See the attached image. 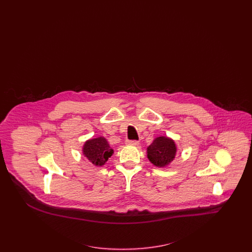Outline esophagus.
<instances>
[{
  "instance_id": "34e87169",
  "label": "esophagus",
  "mask_w": 252,
  "mask_h": 252,
  "mask_svg": "<svg viewBox=\"0 0 252 252\" xmlns=\"http://www.w3.org/2000/svg\"><path fill=\"white\" fill-rule=\"evenodd\" d=\"M126 143L127 145H138V141H137V140H126Z\"/></svg>"
}]
</instances>
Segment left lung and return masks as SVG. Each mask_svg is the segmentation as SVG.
Instances as JSON below:
<instances>
[{
    "label": "left lung",
    "mask_w": 252,
    "mask_h": 252,
    "mask_svg": "<svg viewBox=\"0 0 252 252\" xmlns=\"http://www.w3.org/2000/svg\"><path fill=\"white\" fill-rule=\"evenodd\" d=\"M148 159L155 166L164 167L175 159L176 147L175 141L165 137H156L147 149Z\"/></svg>",
    "instance_id": "1"
}]
</instances>
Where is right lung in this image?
<instances>
[{"label": "right lung", "instance_id": "1", "mask_svg": "<svg viewBox=\"0 0 252 252\" xmlns=\"http://www.w3.org/2000/svg\"><path fill=\"white\" fill-rule=\"evenodd\" d=\"M113 153L114 150L111 149L106 139L102 137L88 140L83 147V154L97 166L103 165Z\"/></svg>", "mask_w": 252, "mask_h": 252}]
</instances>
